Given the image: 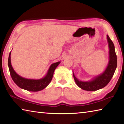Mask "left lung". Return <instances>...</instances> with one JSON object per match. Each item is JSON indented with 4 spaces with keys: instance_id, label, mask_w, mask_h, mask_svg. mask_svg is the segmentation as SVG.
<instances>
[{
    "instance_id": "1",
    "label": "left lung",
    "mask_w": 124,
    "mask_h": 124,
    "mask_svg": "<svg viewBox=\"0 0 124 124\" xmlns=\"http://www.w3.org/2000/svg\"><path fill=\"white\" fill-rule=\"evenodd\" d=\"M107 37L109 48V61L106 70L102 74L96 77L93 80L87 82L79 81L73 74V77L77 85L83 90L92 91L102 89L109 83L114 74L117 66L116 54L115 53L114 44L108 35Z\"/></svg>"
}]
</instances>
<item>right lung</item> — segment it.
<instances>
[{
	"label": "right lung",
	"mask_w": 124,
	"mask_h": 124,
	"mask_svg": "<svg viewBox=\"0 0 124 124\" xmlns=\"http://www.w3.org/2000/svg\"><path fill=\"white\" fill-rule=\"evenodd\" d=\"M10 55H11V52H10L9 58H8V66H9L10 73L12 79L18 87L29 91H39L46 87L51 82L53 77L54 71L60 63L58 62L52 64L46 75L44 78L39 80L27 79L20 77L15 72L11 64Z\"/></svg>",
	"instance_id": "obj_1"
}]
</instances>
